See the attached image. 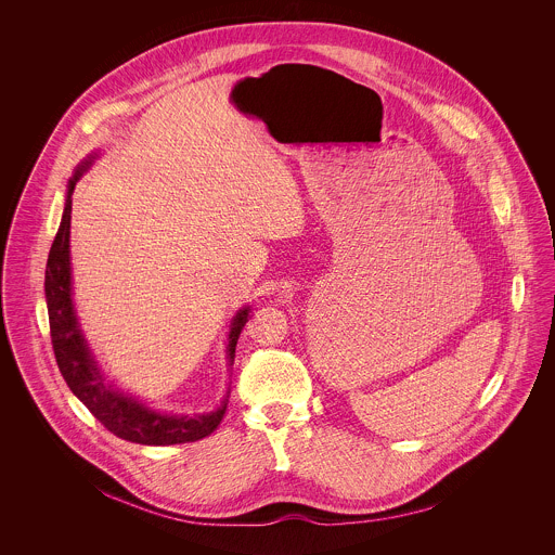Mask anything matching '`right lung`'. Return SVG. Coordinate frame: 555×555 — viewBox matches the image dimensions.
Instances as JSON below:
<instances>
[{
  "mask_svg": "<svg viewBox=\"0 0 555 555\" xmlns=\"http://www.w3.org/2000/svg\"><path fill=\"white\" fill-rule=\"evenodd\" d=\"M91 164L87 159L80 164L75 179L68 185V198L64 207V218L60 231L49 251L47 273H44V295L49 308V326H51V344L55 352L57 367L70 387V391L79 397L87 410L117 438L150 444V447H166V444H183L196 442L209 436L222 421L227 403L211 414L201 416H172L162 414L132 397L113 391L104 385L93 359L85 346L80 335L79 322L73 308V288H70V218H73V192L77 185L80 172ZM247 322V308L241 310L229 335V357L235 361L241 328Z\"/></svg>",
  "mask_w": 555,
  "mask_h": 555,
  "instance_id": "right-lung-1",
  "label": "right lung"
}]
</instances>
